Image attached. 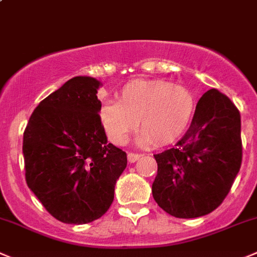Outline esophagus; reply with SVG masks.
Listing matches in <instances>:
<instances>
[{
  "label": "esophagus",
  "mask_w": 257,
  "mask_h": 257,
  "mask_svg": "<svg viewBox=\"0 0 257 257\" xmlns=\"http://www.w3.org/2000/svg\"><path fill=\"white\" fill-rule=\"evenodd\" d=\"M142 157V155H140V153H128V161L131 162V164H134V162H137L140 158Z\"/></svg>",
  "instance_id": "34e87169"
}]
</instances>
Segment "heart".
I'll return each instance as SVG.
<instances>
[{"instance_id": "b5f03b06", "label": "heart", "mask_w": 257, "mask_h": 257, "mask_svg": "<svg viewBox=\"0 0 257 257\" xmlns=\"http://www.w3.org/2000/svg\"><path fill=\"white\" fill-rule=\"evenodd\" d=\"M194 97L186 88L165 81L136 80L121 88L117 102L100 109V120L109 140L125 145L140 123V143L165 146L185 132L194 114Z\"/></svg>"}]
</instances>
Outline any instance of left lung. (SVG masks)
Masks as SVG:
<instances>
[{"label":"left lung","instance_id":"left-lung-1","mask_svg":"<svg viewBox=\"0 0 257 257\" xmlns=\"http://www.w3.org/2000/svg\"><path fill=\"white\" fill-rule=\"evenodd\" d=\"M155 158L152 195L158 207L186 219L209 214L222 204L241 167L239 111L226 95L207 91L185 136Z\"/></svg>","mask_w":257,"mask_h":257}]
</instances>
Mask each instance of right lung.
<instances>
[{
	"label": "right lung",
	"mask_w": 257,
	"mask_h": 257,
	"mask_svg": "<svg viewBox=\"0 0 257 257\" xmlns=\"http://www.w3.org/2000/svg\"><path fill=\"white\" fill-rule=\"evenodd\" d=\"M99 80L77 76L50 93L24 132L26 184L63 223L86 224L106 213L126 153L107 143L100 120Z\"/></svg>",
	"instance_id": "add662e5"
}]
</instances>
